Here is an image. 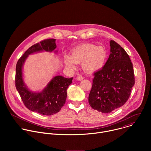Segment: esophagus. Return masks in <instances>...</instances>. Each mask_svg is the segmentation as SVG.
<instances>
[{"label":"esophagus","mask_w":151,"mask_h":151,"mask_svg":"<svg viewBox=\"0 0 151 151\" xmlns=\"http://www.w3.org/2000/svg\"><path fill=\"white\" fill-rule=\"evenodd\" d=\"M83 79V77L81 75H78V76H77V77H76V79L78 80V81H81V80H82Z\"/></svg>","instance_id":"1"}]
</instances>
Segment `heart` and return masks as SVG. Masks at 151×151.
<instances>
[{
    "mask_svg": "<svg viewBox=\"0 0 151 151\" xmlns=\"http://www.w3.org/2000/svg\"><path fill=\"white\" fill-rule=\"evenodd\" d=\"M107 51L102 46L93 44H83L71 51V56L66 55L64 63L66 66L74 69L77 63H82L83 69L93 72L100 69L106 62Z\"/></svg>",
    "mask_w": 151,
    "mask_h": 151,
    "instance_id": "obj_1",
    "label": "heart"
}]
</instances>
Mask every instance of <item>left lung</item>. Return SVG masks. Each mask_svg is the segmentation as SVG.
Returning a JSON list of instances; mask_svg holds the SVG:
<instances>
[{"label": "left lung", "mask_w": 151, "mask_h": 151, "mask_svg": "<svg viewBox=\"0 0 151 151\" xmlns=\"http://www.w3.org/2000/svg\"><path fill=\"white\" fill-rule=\"evenodd\" d=\"M111 54L101 69L94 73L88 102L94 110L110 113L128 100L135 83L133 64L126 51L110 41Z\"/></svg>", "instance_id": "8db88e82"}]
</instances>
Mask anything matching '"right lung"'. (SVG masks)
<instances>
[{"mask_svg":"<svg viewBox=\"0 0 151 151\" xmlns=\"http://www.w3.org/2000/svg\"><path fill=\"white\" fill-rule=\"evenodd\" d=\"M56 48L55 39H48L30 47L18 60L16 65L15 87L21 100L27 109L44 115H52L58 112L66 103L67 89L72 83L73 78L62 76L54 77L41 92L30 91L25 85L22 69L29 55L40 51L52 52Z\"/></svg>","mask_w":151,"mask_h":151,"instance_id":"right-lung-1","label":"right lung"}]
</instances>
